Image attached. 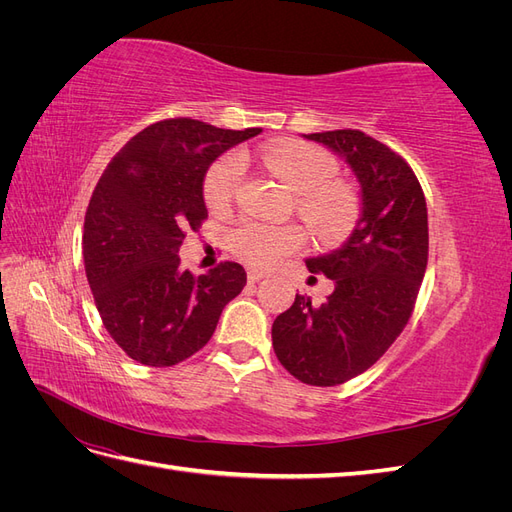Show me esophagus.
I'll use <instances>...</instances> for the list:
<instances>
[{
	"label": "esophagus",
	"instance_id": "34e87169",
	"mask_svg": "<svg viewBox=\"0 0 512 512\" xmlns=\"http://www.w3.org/2000/svg\"><path fill=\"white\" fill-rule=\"evenodd\" d=\"M265 277H267L265 271H258V269H250V271H247V282H250V284H256V282H260V280H265Z\"/></svg>",
	"mask_w": 512,
	"mask_h": 512
}]
</instances>
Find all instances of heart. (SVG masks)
Returning a JSON list of instances; mask_svg holds the SVG:
<instances>
[{
  "mask_svg": "<svg viewBox=\"0 0 512 512\" xmlns=\"http://www.w3.org/2000/svg\"><path fill=\"white\" fill-rule=\"evenodd\" d=\"M267 166L297 190V207L320 235L337 237L350 230L359 215V196L352 185L335 173V160L327 151L294 141H275L262 153ZM245 173L241 153L230 151L215 160L203 181V196L211 211H224L235 198ZM299 224H269L247 218L230 232V250L245 265L267 269L305 245Z\"/></svg>",
  "mask_w": 512,
  "mask_h": 512,
  "instance_id": "heart-1",
  "label": "heart"
}]
</instances>
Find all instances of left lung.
Masks as SVG:
<instances>
[{
    "instance_id": "8db88e82",
    "label": "left lung",
    "mask_w": 512,
    "mask_h": 512,
    "mask_svg": "<svg viewBox=\"0 0 512 512\" xmlns=\"http://www.w3.org/2000/svg\"><path fill=\"white\" fill-rule=\"evenodd\" d=\"M342 156L361 183V218L350 239L318 258L312 273L335 290L322 305L297 294L273 322V350L290 374L337 386L363 374L408 324L427 269V203L414 170L361 130L305 134Z\"/></svg>"
}]
</instances>
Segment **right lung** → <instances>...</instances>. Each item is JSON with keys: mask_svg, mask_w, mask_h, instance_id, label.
I'll use <instances>...</instances> for the list:
<instances>
[{"mask_svg": "<svg viewBox=\"0 0 512 512\" xmlns=\"http://www.w3.org/2000/svg\"><path fill=\"white\" fill-rule=\"evenodd\" d=\"M260 128L222 130L198 119L151 123L108 162L85 213V273L104 329L136 363L170 367L203 348L243 290L239 262L192 275L177 256L185 230L207 220L211 162Z\"/></svg>", "mask_w": 512, "mask_h": 512, "instance_id": "1", "label": "right lung"}]
</instances>
